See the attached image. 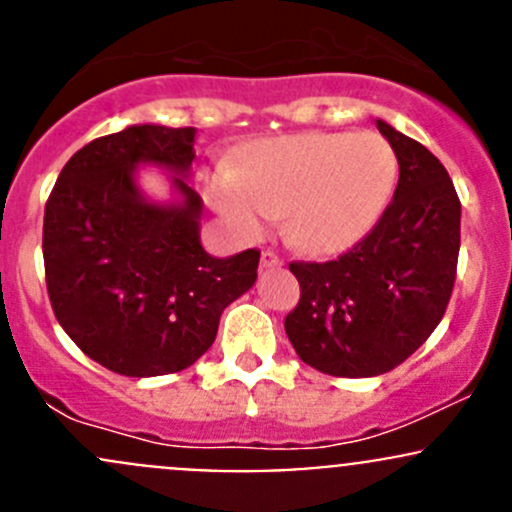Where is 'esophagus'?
I'll return each mask as SVG.
<instances>
[{
  "mask_svg": "<svg viewBox=\"0 0 512 512\" xmlns=\"http://www.w3.org/2000/svg\"><path fill=\"white\" fill-rule=\"evenodd\" d=\"M260 265L265 267V270H272V267H282V257L277 255L275 250H265L260 257Z\"/></svg>",
  "mask_w": 512,
  "mask_h": 512,
  "instance_id": "34e87169",
  "label": "esophagus"
}]
</instances>
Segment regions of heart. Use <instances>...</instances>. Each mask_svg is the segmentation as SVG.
Masks as SVG:
<instances>
[{"mask_svg": "<svg viewBox=\"0 0 512 512\" xmlns=\"http://www.w3.org/2000/svg\"><path fill=\"white\" fill-rule=\"evenodd\" d=\"M396 175L399 160L379 133H297L255 143L240 170L205 180V195L240 237L285 215L289 242L339 252L379 223Z\"/></svg>", "mask_w": 512, "mask_h": 512, "instance_id": "1", "label": "heart"}]
</instances>
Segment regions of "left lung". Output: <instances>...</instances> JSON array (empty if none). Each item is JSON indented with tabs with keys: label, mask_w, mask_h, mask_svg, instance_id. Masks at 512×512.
Returning a JSON list of instances; mask_svg holds the SVG:
<instances>
[{
	"label": "left lung",
	"mask_w": 512,
	"mask_h": 512,
	"mask_svg": "<svg viewBox=\"0 0 512 512\" xmlns=\"http://www.w3.org/2000/svg\"><path fill=\"white\" fill-rule=\"evenodd\" d=\"M399 160L394 200L366 237L329 262H289L299 282L285 332L304 364L366 379L431 337L456 282L461 200L426 146L376 121Z\"/></svg>",
	"instance_id": "8db88e82"
}]
</instances>
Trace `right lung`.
<instances>
[{
	"instance_id": "right-lung-1",
	"label": "right lung",
	"mask_w": 512,
	"mask_h": 512,
	"mask_svg": "<svg viewBox=\"0 0 512 512\" xmlns=\"http://www.w3.org/2000/svg\"><path fill=\"white\" fill-rule=\"evenodd\" d=\"M195 128L128 126L76 151L44 210L51 307L76 347L123 376L188 369L215 342L220 314L255 285L260 250L213 257L200 245L203 200L185 183ZM141 162L175 172L180 204L135 185Z\"/></svg>"
}]
</instances>
